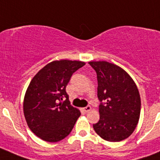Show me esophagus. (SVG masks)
Masks as SVG:
<instances>
[{
	"label": "esophagus",
	"instance_id": "esophagus-1",
	"mask_svg": "<svg viewBox=\"0 0 160 160\" xmlns=\"http://www.w3.org/2000/svg\"><path fill=\"white\" fill-rule=\"evenodd\" d=\"M91 109H92V108H91V106H90V105H88V106L82 108V110L84 112H85V113H86V112L90 111V110H91Z\"/></svg>",
	"mask_w": 160,
	"mask_h": 160
}]
</instances>
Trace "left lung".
Wrapping results in <instances>:
<instances>
[{
    "label": "left lung",
    "mask_w": 160,
    "mask_h": 160,
    "mask_svg": "<svg viewBox=\"0 0 160 160\" xmlns=\"http://www.w3.org/2000/svg\"><path fill=\"white\" fill-rule=\"evenodd\" d=\"M97 74L100 120L93 124L98 135L109 142L127 139L136 128L141 101L134 80L118 65L107 61H90Z\"/></svg>",
    "instance_id": "8db88e82"
}]
</instances>
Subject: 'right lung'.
I'll return each mask as SVG.
<instances>
[{
    "mask_svg": "<svg viewBox=\"0 0 160 160\" xmlns=\"http://www.w3.org/2000/svg\"><path fill=\"white\" fill-rule=\"evenodd\" d=\"M85 65L80 60H54L30 82L24 97V115L30 129L42 140L60 141L74 128L80 111L70 105L65 87L73 73Z\"/></svg>",
    "mask_w": 160,
    "mask_h": 160,
    "instance_id": "add662e5",
    "label": "right lung"
}]
</instances>
